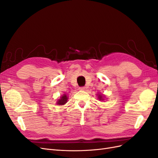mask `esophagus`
<instances>
[{
    "label": "esophagus",
    "mask_w": 158,
    "mask_h": 158,
    "mask_svg": "<svg viewBox=\"0 0 158 158\" xmlns=\"http://www.w3.org/2000/svg\"><path fill=\"white\" fill-rule=\"evenodd\" d=\"M79 89L81 90V91H85V89H86V88H85V87H80V88H79Z\"/></svg>",
    "instance_id": "obj_1"
}]
</instances>
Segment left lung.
<instances>
[{"instance_id":"left-lung-1","label":"left lung","mask_w":158,"mask_h":158,"mask_svg":"<svg viewBox=\"0 0 158 158\" xmlns=\"http://www.w3.org/2000/svg\"><path fill=\"white\" fill-rule=\"evenodd\" d=\"M98 99L100 100V101H103V100H104L105 96H103V95L102 94H98Z\"/></svg>"}]
</instances>
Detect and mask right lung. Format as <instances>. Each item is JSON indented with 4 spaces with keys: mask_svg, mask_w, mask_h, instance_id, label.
Segmentation results:
<instances>
[{
    "mask_svg": "<svg viewBox=\"0 0 158 158\" xmlns=\"http://www.w3.org/2000/svg\"><path fill=\"white\" fill-rule=\"evenodd\" d=\"M67 99L68 97L66 94H64L63 95H62L60 98L57 101L56 103L57 105H59V106H63V105H64L66 102H67Z\"/></svg>",
    "mask_w": 158,
    "mask_h": 158,
    "instance_id": "add662e5",
    "label": "right lung"
}]
</instances>
